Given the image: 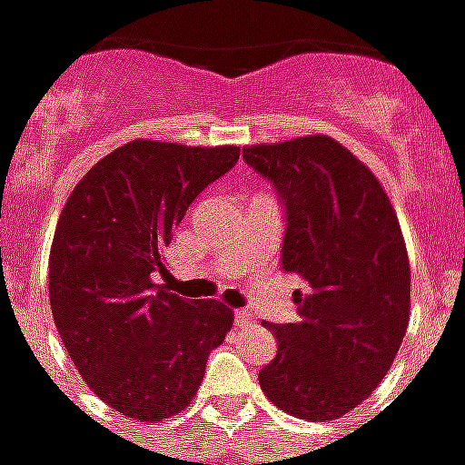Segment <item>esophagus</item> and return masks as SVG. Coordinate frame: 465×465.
I'll use <instances>...</instances> for the list:
<instances>
[{"label": "esophagus", "instance_id": "esophagus-1", "mask_svg": "<svg viewBox=\"0 0 465 465\" xmlns=\"http://www.w3.org/2000/svg\"><path fill=\"white\" fill-rule=\"evenodd\" d=\"M233 322L239 323V326L249 323L252 322V312H246V309H236V312H233Z\"/></svg>", "mask_w": 465, "mask_h": 465}]
</instances>
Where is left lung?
I'll return each instance as SVG.
<instances>
[{
    "label": "left lung",
    "instance_id": "8db88e82",
    "mask_svg": "<svg viewBox=\"0 0 465 465\" xmlns=\"http://www.w3.org/2000/svg\"><path fill=\"white\" fill-rule=\"evenodd\" d=\"M243 159L282 196V266L303 279L299 323L263 322L279 353L259 371L262 391L296 419H341L386 376L409 326L396 212L369 166L326 134L243 146Z\"/></svg>",
    "mask_w": 465,
    "mask_h": 465
}]
</instances>
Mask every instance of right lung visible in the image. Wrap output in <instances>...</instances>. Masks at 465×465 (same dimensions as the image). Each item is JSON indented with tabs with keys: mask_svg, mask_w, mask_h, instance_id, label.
<instances>
[{
	"mask_svg": "<svg viewBox=\"0 0 465 465\" xmlns=\"http://www.w3.org/2000/svg\"><path fill=\"white\" fill-rule=\"evenodd\" d=\"M239 162V146L134 139L69 193L49 253L56 331L86 386L134 420L182 413L206 359L232 331L216 299L189 302L153 283L189 203Z\"/></svg>",
	"mask_w": 465,
	"mask_h": 465,
	"instance_id": "right-lung-1",
	"label": "right lung"
}]
</instances>
